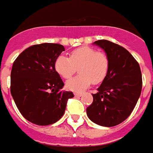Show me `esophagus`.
Segmentation results:
<instances>
[{
	"label": "esophagus",
	"mask_w": 153,
	"mask_h": 153,
	"mask_svg": "<svg viewBox=\"0 0 153 153\" xmlns=\"http://www.w3.org/2000/svg\"><path fill=\"white\" fill-rule=\"evenodd\" d=\"M82 95H83L82 93H74V96H75V97H81Z\"/></svg>",
	"instance_id": "esophagus-1"
}]
</instances>
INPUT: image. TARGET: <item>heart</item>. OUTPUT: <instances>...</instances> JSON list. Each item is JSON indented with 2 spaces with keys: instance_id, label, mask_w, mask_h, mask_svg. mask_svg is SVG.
Here are the masks:
<instances>
[{
  "instance_id": "heart-1",
  "label": "heart",
  "mask_w": 153,
  "mask_h": 153,
  "mask_svg": "<svg viewBox=\"0 0 153 153\" xmlns=\"http://www.w3.org/2000/svg\"><path fill=\"white\" fill-rule=\"evenodd\" d=\"M57 74L64 79H70L79 70V74L67 81L66 88L73 92H82L93 83L102 82L109 69V59L106 53L93 47H82L72 51L69 58L57 57L54 64Z\"/></svg>"
}]
</instances>
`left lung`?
Listing matches in <instances>:
<instances>
[{
    "label": "left lung",
    "mask_w": 153,
    "mask_h": 153,
    "mask_svg": "<svg viewBox=\"0 0 153 153\" xmlns=\"http://www.w3.org/2000/svg\"><path fill=\"white\" fill-rule=\"evenodd\" d=\"M93 44L105 51L109 69L97 93L92 94L93 102L87 107L88 117L95 124L112 127L130 115L142 91L139 65L125 48L107 40Z\"/></svg>",
    "instance_id": "obj_1"
}]
</instances>
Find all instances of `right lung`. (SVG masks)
<instances>
[{"label": "right lung", "mask_w": 153, "mask_h": 153, "mask_svg": "<svg viewBox=\"0 0 153 153\" xmlns=\"http://www.w3.org/2000/svg\"><path fill=\"white\" fill-rule=\"evenodd\" d=\"M65 47L42 43L25 49L14 61L10 93L19 111L27 120L49 125L63 116L72 92L61 91L64 83L54 64Z\"/></svg>", "instance_id": "add662e5"}]
</instances>
